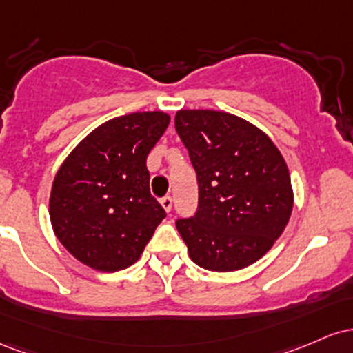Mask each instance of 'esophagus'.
Wrapping results in <instances>:
<instances>
[{
	"mask_svg": "<svg viewBox=\"0 0 353 353\" xmlns=\"http://www.w3.org/2000/svg\"><path fill=\"white\" fill-rule=\"evenodd\" d=\"M160 203H161V207L165 208L166 213L172 212V205H173L172 196H163V198H161V200H160Z\"/></svg>",
	"mask_w": 353,
	"mask_h": 353,
	"instance_id": "34e87169",
	"label": "esophagus"
}]
</instances>
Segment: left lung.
<instances>
[{"label": "left lung", "instance_id": "1", "mask_svg": "<svg viewBox=\"0 0 353 353\" xmlns=\"http://www.w3.org/2000/svg\"><path fill=\"white\" fill-rule=\"evenodd\" d=\"M175 128L200 190L195 216L176 221L190 259L212 272L255 263L282 235L294 208L282 153L259 126L232 113L180 110Z\"/></svg>", "mask_w": 353, "mask_h": 353}]
</instances>
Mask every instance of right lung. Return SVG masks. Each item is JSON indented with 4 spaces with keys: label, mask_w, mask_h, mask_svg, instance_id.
<instances>
[{
    "label": "right lung",
    "mask_w": 353,
    "mask_h": 353,
    "mask_svg": "<svg viewBox=\"0 0 353 353\" xmlns=\"http://www.w3.org/2000/svg\"><path fill=\"white\" fill-rule=\"evenodd\" d=\"M168 125L163 112L112 118L86 134L58 168L51 227L78 262L112 273L140 259L166 216L150 193L146 157Z\"/></svg>",
    "instance_id": "add662e5"
}]
</instances>
